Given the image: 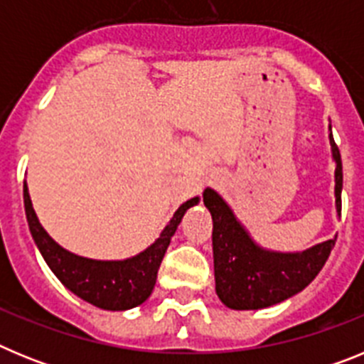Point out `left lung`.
<instances>
[{
  "instance_id": "8db88e82",
  "label": "left lung",
  "mask_w": 364,
  "mask_h": 364,
  "mask_svg": "<svg viewBox=\"0 0 364 364\" xmlns=\"http://www.w3.org/2000/svg\"><path fill=\"white\" fill-rule=\"evenodd\" d=\"M328 140L333 171L336 213L341 217L343 164L333 142L332 125ZM204 205L213 218L215 291L231 310H262L302 291L317 277L330 257L336 239L324 240L302 252H277L260 246L215 189H204Z\"/></svg>"
}]
</instances>
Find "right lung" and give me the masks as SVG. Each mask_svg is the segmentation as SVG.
<instances>
[{"label": "right lung", "mask_w": 364, "mask_h": 364, "mask_svg": "<svg viewBox=\"0 0 364 364\" xmlns=\"http://www.w3.org/2000/svg\"><path fill=\"white\" fill-rule=\"evenodd\" d=\"M198 202L200 197H193L180 205L171 220L160 231L159 239L144 252L122 260H100L69 252L45 231L32 208L27 182H23V204L28 230L50 272L74 295H78L92 306L109 311L131 310L149 299L171 237L186 211Z\"/></svg>", "instance_id": "1"}]
</instances>
